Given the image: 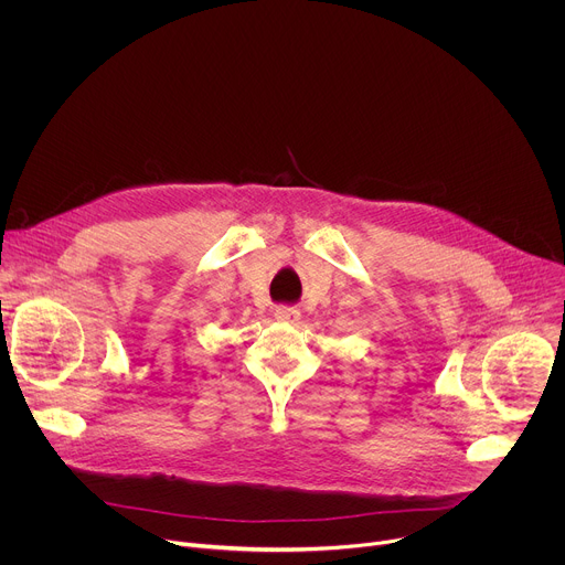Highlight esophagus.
Wrapping results in <instances>:
<instances>
[{
  "mask_svg": "<svg viewBox=\"0 0 565 565\" xmlns=\"http://www.w3.org/2000/svg\"><path fill=\"white\" fill-rule=\"evenodd\" d=\"M275 317L279 321H297L299 319V310L292 306H277L275 308Z\"/></svg>",
  "mask_w": 565,
  "mask_h": 565,
  "instance_id": "esophagus-1",
  "label": "esophagus"
}]
</instances>
